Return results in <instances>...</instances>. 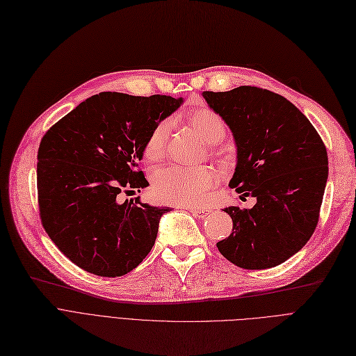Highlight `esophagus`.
<instances>
[{
    "instance_id": "1",
    "label": "esophagus",
    "mask_w": 356,
    "mask_h": 356,
    "mask_svg": "<svg viewBox=\"0 0 356 356\" xmlns=\"http://www.w3.org/2000/svg\"><path fill=\"white\" fill-rule=\"evenodd\" d=\"M186 209L195 215H197L199 218H204V216H207L211 211L207 209V208H200V207H186Z\"/></svg>"
}]
</instances>
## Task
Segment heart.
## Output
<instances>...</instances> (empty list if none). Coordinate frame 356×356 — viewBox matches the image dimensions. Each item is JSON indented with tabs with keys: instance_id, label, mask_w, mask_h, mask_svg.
Returning a JSON list of instances; mask_svg holds the SVG:
<instances>
[{
	"instance_id": "b5f03b06",
	"label": "heart",
	"mask_w": 356,
	"mask_h": 356,
	"mask_svg": "<svg viewBox=\"0 0 356 356\" xmlns=\"http://www.w3.org/2000/svg\"><path fill=\"white\" fill-rule=\"evenodd\" d=\"M188 122L207 144H218L225 136L222 118L209 107L204 106L191 112ZM168 132L170 123L167 120L159 122L149 132L144 145V156L149 163H159L164 157ZM216 181L218 175L212 167L186 168L172 165L154 175L151 193L163 204L197 205Z\"/></svg>"
}]
</instances>
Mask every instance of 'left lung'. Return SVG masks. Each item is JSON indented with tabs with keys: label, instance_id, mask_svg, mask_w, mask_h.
Segmentation results:
<instances>
[{
	"label": "left lung",
	"instance_id": "1",
	"mask_svg": "<svg viewBox=\"0 0 356 356\" xmlns=\"http://www.w3.org/2000/svg\"><path fill=\"white\" fill-rule=\"evenodd\" d=\"M202 96L234 135L237 165L229 188L256 197L250 209H224L233 233L216 247L243 269L281 265L317 227L329 176L326 147L312 122L273 91L241 86Z\"/></svg>",
	"mask_w": 356,
	"mask_h": 356
}]
</instances>
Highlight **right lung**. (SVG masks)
<instances>
[{
	"label": "right lung",
	"mask_w": 356,
	"mask_h": 356,
	"mask_svg": "<svg viewBox=\"0 0 356 356\" xmlns=\"http://www.w3.org/2000/svg\"><path fill=\"white\" fill-rule=\"evenodd\" d=\"M183 99L103 91L58 120L38 151V200L46 233L72 264L97 276L135 269L170 208L125 200L148 181L138 161L149 132Z\"/></svg>",
	"instance_id": "1"
}]
</instances>
